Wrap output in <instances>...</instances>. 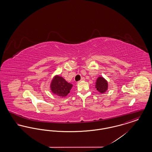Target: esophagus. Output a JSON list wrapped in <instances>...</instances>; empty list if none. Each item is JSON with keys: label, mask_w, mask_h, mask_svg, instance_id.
I'll return each mask as SVG.
<instances>
[{"label": "esophagus", "mask_w": 152, "mask_h": 152, "mask_svg": "<svg viewBox=\"0 0 152 152\" xmlns=\"http://www.w3.org/2000/svg\"><path fill=\"white\" fill-rule=\"evenodd\" d=\"M85 80V79L84 78V77H82L81 80H80V81H84Z\"/></svg>", "instance_id": "esophagus-1"}]
</instances>
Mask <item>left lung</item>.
<instances>
[{
    "label": "left lung",
    "mask_w": 152,
    "mask_h": 152,
    "mask_svg": "<svg viewBox=\"0 0 152 152\" xmlns=\"http://www.w3.org/2000/svg\"><path fill=\"white\" fill-rule=\"evenodd\" d=\"M96 88L101 94L105 93L108 90V84L106 80L102 77H99L96 82Z\"/></svg>",
    "instance_id": "left-lung-1"
}]
</instances>
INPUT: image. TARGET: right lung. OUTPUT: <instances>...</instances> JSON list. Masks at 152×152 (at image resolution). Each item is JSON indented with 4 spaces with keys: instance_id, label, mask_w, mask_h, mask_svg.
Masks as SVG:
<instances>
[{
    "instance_id": "right-lung-1",
    "label": "right lung",
    "mask_w": 152,
    "mask_h": 152,
    "mask_svg": "<svg viewBox=\"0 0 152 152\" xmlns=\"http://www.w3.org/2000/svg\"><path fill=\"white\" fill-rule=\"evenodd\" d=\"M73 85L68 83L63 77L56 75L52 80L50 88L53 94L64 97L70 92Z\"/></svg>"
}]
</instances>
